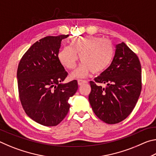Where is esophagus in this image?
Here are the masks:
<instances>
[{
  "label": "esophagus",
  "mask_w": 156,
  "mask_h": 156,
  "mask_svg": "<svg viewBox=\"0 0 156 156\" xmlns=\"http://www.w3.org/2000/svg\"><path fill=\"white\" fill-rule=\"evenodd\" d=\"M87 83V80H78V85H82L83 84Z\"/></svg>",
  "instance_id": "esophagus-1"
}]
</instances>
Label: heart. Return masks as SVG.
I'll return each instance as SVG.
<instances>
[{"instance_id": "b5f03b06", "label": "heart", "mask_w": 156, "mask_h": 156, "mask_svg": "<svg viewBox=\"0 0 156 156\" xmlns=\"http://www.w3.org/2000/svg\"><path fill=\"white\" fill-rule=\"evenodd\" d=\"M112 41L100 37L85 36L76 37L70 46H65L58 54V58L67 69H74L80 56V65L72 73L75 78L84 77L91 72L98 73L109 67L114 56Z\"/></svg>"}]
</instances>
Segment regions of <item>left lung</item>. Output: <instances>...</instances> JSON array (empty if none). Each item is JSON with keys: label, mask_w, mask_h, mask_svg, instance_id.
Masks as SVG:
<instances>
[{"label": "left lung", "mask_w": 156, "mask_h": 156, "mask_svg": "<svg viewBox=\"0 0 156 156\" xmlns=\"http://www.w3.org/2000/svg\"><path fill=\"white\" fill-rule=\"evenodd\" d=\"M96 83L106 84L105 88ZM89 103L98 118L107 124L125 119L135 107L142 89L141 65L125 43L115 45L109 67L90 81Z\"/></svg>", "instance_id": "obj_1"}]
</instances>
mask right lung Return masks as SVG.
<instances>
[{"instance_id": "1", "label": "right lung", "mask_w": 156, "mask_h": 156, "mask_svg": "<svg viewBox=\"0 0 156 156\" xmlns=\"http://www.w3.org/2000/svg\"><path fill=\"white\" fill-rule=\"evenodd\" d=\"M68 36H47L36 42L18 67L22 106L29 117L44 126H56L64 119L69 110V99L78 90L77 80L62 83L67 72L58 58L61 41Z\"/></svg>"}]
</instances>
